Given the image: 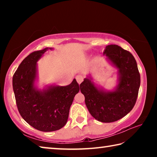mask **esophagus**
<instances>
[{
    "mask_svg": "<svg viewBox=\"0 0 157 157\" xmlns=\"http://www.w3.org/2000/svg\"><path fill=\"white\" fill-rule=\"evenodd\" d=\"M75 78H76L77 82H78V83L79 84H80L81 82L83 81V77H82V75H77Z\"/></svg>",
    "mask_w": 157,
    "mask_h": 157,
    "instance_id": "34e87169",
    "label": "esophagus"
}]
</instances>
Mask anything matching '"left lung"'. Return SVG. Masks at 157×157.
Listing matches in <instances>:
<instances>
[{"instance_id": "1", "label": "left lung", "mask_w": 157, "mask_h": 157, "mask_svg": "<svg viewBox=\"0 0 157 157\" xmlns=\"http://www.w3.org/2000/svg\"><path fill=\"white\" fill-rule=\"evenodd\" d=\"M103 55L117 69V83L106 89L94 82L91 74L79 85L89 113L102 123H112L123 118L136 103L140 84V74L134 57L117 45L107 46Z\"/></svg>"}]
</instances>
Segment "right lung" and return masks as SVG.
Listing matches in <instances>:
<instances>
[{
    "label": "right lung",
    "mask_w": 157,
    "mask_h": 157,
    "mask_svg": "<svg viewBox=\"0 0 157 157\" xmlns=\"http://www.w3.org/2000/svg\"><path fill=\"white\" fill-rule=\"evenodd\" d=\"M52 48L32 52L22 61L12 78L16 102L22 118L34 128L48 132L60 129L68 121L69 110L79 91L75 79L67 86L38 87L37 62Z\"/></svg>",
    "instance_id": "1"
}]
</instances>
